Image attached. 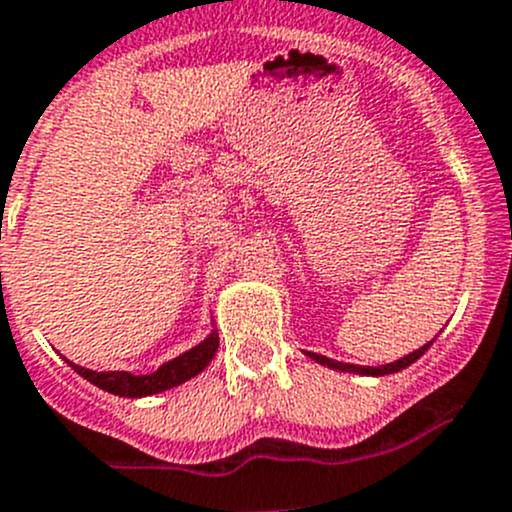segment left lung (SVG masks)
<instances>
[{"instance_id":"obj_1","label":"left lung","mask_w":512,"mask_h":512,"mask_svg":"<svg viewBox=\"0 0 512 512\" xmlns=\"http://www.w3.org/2000/svg\"><path fill=\"white\" fill-rule=\"evenodd\" d=\"M430 344H432V342H427L425 347L415 349V352H412V354H407V357L397 359V362H392V364H382V367H362V364H347V362H337V359L321 357V354H314V352H306V354H309V357L314 359V362L324 364V367L339 369V372L367 374V377H382V374H394V372H399V369H405V367H410V364H415L417 359H420L422 354H425L427 349H430Z\"/></svg>"}]
</instances>
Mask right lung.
Instances as JSON below:
<instances>
[{"instance_id":"right-lung-1","label":"right lung","mask_w":512,"mask_h":512,"mask_svg":"<svg viewBox=\"0 0 512 512\" xmlns=\"http://www.w3.org/2000/svg\"><path fill=\"white\" fill-rule=\"evenodd\" d=\"M218 352V334L213 329L206 339H203L198 347L188 349L186 354L170 359L163 367H158V372L153 374H130V372H92V369L80 367V364H72L80 377H85L87 382H92L95 387L105 389L110 394H120V397H148V394L165 392L170 387H178V384L188 382L191 377H196L198 372L211 364V359Z\"/></svg>"}]
</instances>
